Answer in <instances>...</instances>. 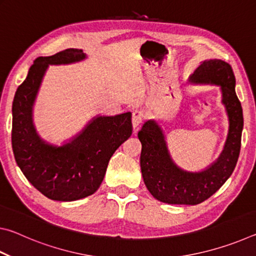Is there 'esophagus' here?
<instances>
[{
	"instance_id": "obj_1",
	"label": "esophagus",
	"mask_w": 256,
	"mask_h": 256,
	"mask_svg": "<svg viewBox=\"0 0 256 256\" xmlns=\"http://www.w3.org/2000/svg\"><path fill=\"white\" fill-rule=\"evenodd\" d=\"M144 118V112H141L138 110H133V112H132V126H133V128H136L138 125L142 123Z\"/></svg>"
}]
</instances>
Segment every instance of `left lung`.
I'll use <instances>...</instances> for the list:
<instances>
[{
  "label": "left lung",
  "mask_w": 256,
  "mask_h": 256,
  "mask_svg": "<svg viewBox=\"0 0 256 256\" xmlns=\"http://www.w3.org/2000/svg\"><path fill=\"white\" fill-rule=\"evenodd\" d=\"M188 82L220 86L229 128L224 150L216 162L201 172H188L172 159L162 126L154 120L144 124L138 133L142 144V177L151 196L168 204L196 206L206 201L230 177L240 157L244 118L232 66L222 60H206L188 78Z\"/></svg>",
  "instance_id": "1"
}]
</instances>
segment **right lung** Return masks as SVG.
<instances>
[{"label":"right lung","mask_w":256,"mask_h":256,"mask_svg":"<svg viewBox=\"0 0 256 256\" xmlns=\"http://www.w3.org/2000/svg\"><path fill=\"white\" fill-rule=\"evenodd\" d=\"M86 58L82 50L68 48L34 60L12 104V149L16 162L30 183L46 198L70 202L99 188L116 149L132 134V114L94 118L62 146L42 138L34 125L32 110L50 66H66Z\"/></svg>","instance_id":"add662e5"}]
</instances>
